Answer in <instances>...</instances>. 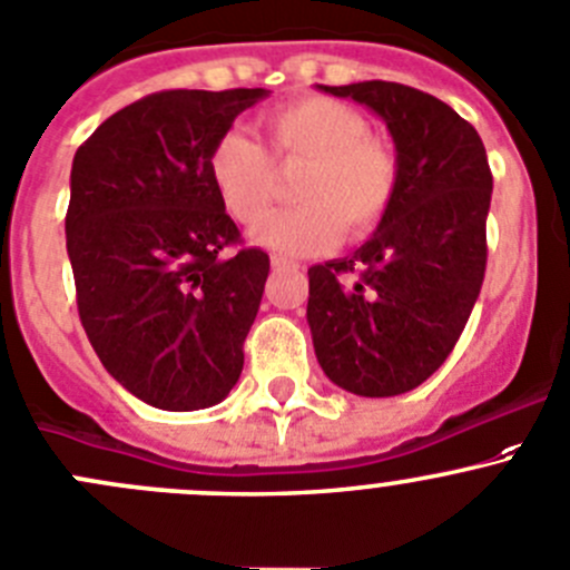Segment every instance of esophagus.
Returning a JSON list of instances; mask_svg holds the SVG:
<instances>
[{
	"label": "esophagus",
	"mask_w": 570,
	"mask_h": 570,
	"mask_svg": "<svg viewBox=\"0 0 570 570\" xmlns=\"http://www.w3.org/2000/svg\"><path fill=\"white\" fill-rule=\"evenodd\" d=\"M273 269H295L297 264L295 262H289V258H284V256H273Z\"/></svg>",
	"instance_id": "34e87169"
}]
</instances>
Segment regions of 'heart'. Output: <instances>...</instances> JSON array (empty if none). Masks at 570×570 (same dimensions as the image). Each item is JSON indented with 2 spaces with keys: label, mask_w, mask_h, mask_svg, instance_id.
Returning <instances> with one entry per match:
<instances>
[{
  "label": "heart",
  "mask_w": 570,
  "mask_h": 570,
  "mask_svg": "<svg viewBox=\"0 0 570 570\" xmlns=\"http://www.w3.org/2000/svg\"><path fill=\"white\" fill-rule=\"evenodd\" d=\"M269 156L245 132H225L206 158L208 180L228 217L256 225L278 195L281 169L301 167L292 197L297 206L273 214L256 230L258 245L286 256H312L379 228L401 186V158L367 119L323 94L278 105L262 119Z\"/></svg>",
  "instance_id": "1"
}]
</instances>
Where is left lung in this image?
<instances>
[{
    "instance_id": "left-lung-1",
    "label": "left lung",
    "mask_w": 570,
    "mask_h": 570,
    "mask_svg": "<svg viewBox=\"0 0 570 570\" xmlns=\"http://www.w3.org/2000/svg\"><path fill=\"white\" fill-rule=\"evenodd\" d=\"M320 88L386 121L401 186L353 256L308 267L314 353L353 395H401L449 358L482 292L493 173L476 127L432 94L386 80Z\"/></svg>"
}]
</instances>
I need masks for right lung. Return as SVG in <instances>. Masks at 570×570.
<instances>
[{
  "mask_svg": "<svg viewBox=\"0 0 570 570\" xmlns=\"http://www.w3.org/2000/svg\"><path fill=\"white\" fill-rule=\"evenodd\" d=\"M264 88L156 91L77 147L66 250L102 367L145 403L195 412L239 381L269 256L242 245L206 158Z\"/></svg>",
  "mask_w": 570,
  "mask_h": 570,
  "instance_id": "right-lung-1",
  "label": "right lung"
}]
</instances>
